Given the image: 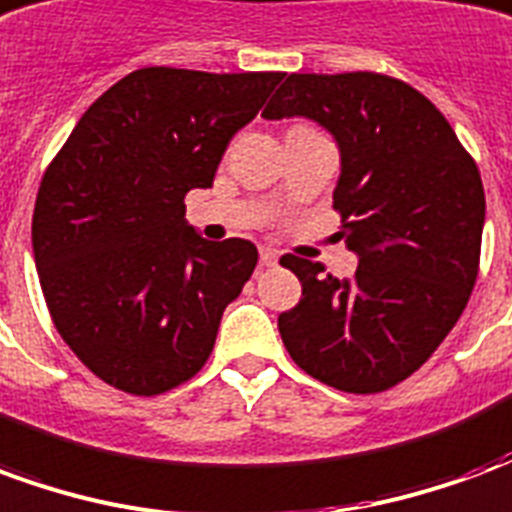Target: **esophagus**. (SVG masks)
Masks as SVG:
<instances>
[{
  "instance_id": "34e87169",
  "label": "esophagus",
  "mask_w": 512,
  "mask_h": 512,
  "mask_svg": "<svg viewBox=\"0 0 512 512\" xmlns=\"http://www.w3.org/2000/svg\"><path fill=\"white\" fill-rule=\"evenodd\" d=\"M260 263H263V266H277V263H279L277 249H271V246H263V249H260Z\"/></svg>"
}]
</instances>
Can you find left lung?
Wrapping results in <instances>:
<instances>
[{"label":"left lung","mask_w":512,"mask_h":512,"mask_svg":"<svg viewBox=\"0 0 512 512\" xmlns=\"http://www.w3.org/2000/svg\"><path fill=\"white\" fill-rule=\"evenodd\" d=\"M263 117H307L334 136L337 235L359 257L351 279L279 260L301 282V301L279 315L282 343L323 384L384 392L428 362L472 296L480 169L425 95L381 73H290Z\"/></svg>","instance_id":"obj_1"}]
</instances>
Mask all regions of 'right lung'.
<instances>
[{"label": "right lung", "mask_w": 512, "mask_h": 512, "mask_svg": "<svg viewBox=\"0 0 512 512\" xmlns=\"http://www.w3.org/2000/svg\"><path fill=\"white\" fill-rule=\"evenodd\" d=\"M282 76L128 73L46 169L32 216L40 288L62 340L109 386L161 395L208 362L257 249L200 238L183 200L213 186L230 139Z\"/></svg>", "instance_id": "1"}]
</instances>
